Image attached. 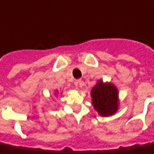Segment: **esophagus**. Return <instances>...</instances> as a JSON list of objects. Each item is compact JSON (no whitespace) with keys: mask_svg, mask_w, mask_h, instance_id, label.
Returning <instances> with one entry per match:
<instances>
[{"mask_svg":"<svg viewBox=\"0 0 154 154\" xmlns=\"http://www.w3.org/2000/svg\"><path fill=\"white\" fill-rule=\"evenodd\" d=\"M84 85V83L82 80H77L75 82V86H77V87H79V86H82Z\"/></svg>","mask_w":154,"mask_h":154,"instance_id":"obj_1","label":"esophagus"}]
</instances>
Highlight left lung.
I'll return each mask as SVG.
<instances>
[{"instance_id": "obj_1", "label": "left lung", "mask_w": 154, "mask_h": 154, "mask_svg": "<svg viewBox=\"0 0 154 154\" xmlns=\"http://www.w3.org/2000/svg\"><path fill=\"white\" fill-rule=\"evenodd\" d=\"M119 92L117 86L109 82L98 80L91 92L94 109L101 117L114 115L119 109Z\"/></svg>"}]
</instances>
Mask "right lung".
Wrapping results in <instances>:
<instances>
[{
  "mask_svg": "<svg viewBox=\"0 0 154 154\" xmlns=\"http://www.w3.org/2000/svg\"><path fill=\"white\" fill-rule=\"evenodd\" d=\"M55 94H56V95H58V94H59V91H55Z\"/></svg>",
  "mask_w": 154,
  "mask_h": 154,
  "instance_id": "add662e5",
  "label": "right lung"
}]
</instances>
